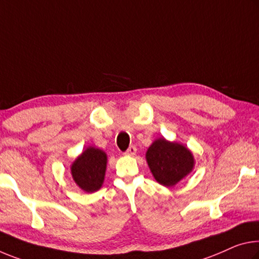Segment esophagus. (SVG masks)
Masks as SVG:
<instances>
[{
	"instance_id": "1",
	"label": "esophagus",
	"mask_w": 259,
	"mask_h": 259,
	"mask_svg": "<svg viewBox=\"0 0 259 259\" xmlns=\"http://www.w3.org/2000/svg\"><path fill=\"white\" fill-rule=\"evenodd\" d=\"M136 151H137L136 146L130 145V146L128 147V150L125 151V154H126V155H135V154H136Z\"/></svg>"
}]
</instances>
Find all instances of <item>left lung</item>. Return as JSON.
Masks as SVG:
<instances>
[{"label":"left lung","instance_id":"left-lung-1","mask_svg":"<svg viewBox=\"0 0 259 259\" xmlns=\"http://www.w3.org/2000/svg\"><path fill=\"white\" fill-rule=\"evenodd\" d=\"M146 160L154 179L165 187H173L194 167L191 152L178 143L159 138L146 152Z\"/></svg>","mask_w":259,"mask_h":259}]
</instances>
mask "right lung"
<instances>
[{
	"instance_id": "obj_1",
	"label": "right lung",
	"mask_w": 259,
	"mask_h": 259,
	"mask_svg": "<svg viewBox=\"0 0 259 259\" xmlns=\"http://www.w3.org/2000/svg\"><path fill=\"white\" fill-rule=\"evenodd\" d=\"M106 163L107 157L104 151L89 147L72 163V178L86 192L99 190L105 179Z\"/></svg>"
}]
</instances>
